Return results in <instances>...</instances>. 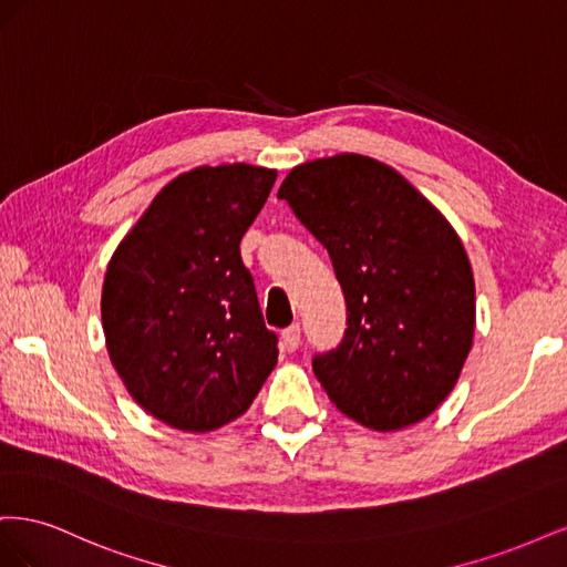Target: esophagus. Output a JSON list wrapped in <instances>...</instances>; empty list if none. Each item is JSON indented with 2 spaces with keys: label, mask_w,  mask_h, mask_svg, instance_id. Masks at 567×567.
<instances>
[{
  "label": "esophagus",
  "mask_w": 567,
  "mask_h": 567,
  "mask_svg": "<svg viewBox=\"0 0 567 567\" xmlns=\"http://www.w3.org/2000/svg\"><path fill=\"white\" fill-rule=\"evenodd\" d=\"M300 338H302V331H300V323H290L288 329H284V333H281V342H284V350H288V352H293V350H298V346H300Z\"/></svg>",
  "instance_id": "obj_1"
}]
</instances>
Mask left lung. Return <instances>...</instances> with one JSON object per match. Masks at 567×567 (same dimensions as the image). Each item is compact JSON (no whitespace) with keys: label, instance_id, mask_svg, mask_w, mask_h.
Masks as SVG:
<instances>
[{"label":"left lung","instance_id":"8db88e82","mask_svg":"<svg viewBox=\"0 0 567 567\" xmlns=\"http://www.w3.org/2000/svg\"><path fill=\"white\" fill-rule=\"evenodd\" d=\"M329 250L348 329L312 371L371 431H400L444 402L473 346L475 284L456 231L398 169L357 153L298 165L279 188Z\"/></svg>","mask_w":567,"mask_h":567}]
</instances>
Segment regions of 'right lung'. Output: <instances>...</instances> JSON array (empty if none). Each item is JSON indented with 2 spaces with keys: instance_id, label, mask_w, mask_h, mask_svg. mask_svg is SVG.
Segmentation results:
<instances>
[{
  "instance_id": "obj_1",
  "label": "right lung",
  "mask_w": 567,
  "mask_h": 567,
  "mask_svg": "<svg viewBox=\"0 0 567 567\" xmlns=\"http://www.w3.org/2000/svg\"><path fill=\"white\" fill-rule=\"evenodd\" d=\"M277 173L246 163L169 182L113 252L101 319L111 362L151 416L208 433L252 404L277 364L244 234Z\"/></svg>"
}]
</instances>
